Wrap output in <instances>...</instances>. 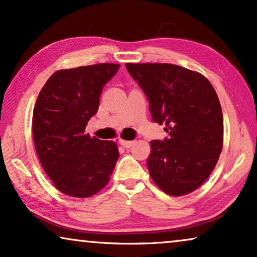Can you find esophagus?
<instances>
[{
  "mask_svg": "<svg viewBox=\"0 0 257 257\" xmlns=\"http://www.w3.org/2000/svg\"><path fill=\"white\" fill-rule=\"evenodd\" d=\"M119 144H120L121 146H124L125 149H130L133 145V142H130V140H122V139H119Z\"/></svg>",
  "mask_w": 257,
  "mask_h": 257,
  "instance_id": "esophagus-1",
  "label": "esophagus"
}]
</instances>
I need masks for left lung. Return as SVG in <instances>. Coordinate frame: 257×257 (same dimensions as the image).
Listing matches in <instances>:
<instances>
[{
    "instance_id": "8db88e82",
    "label": "left lung",
    "mask_w": 257,
    "mask_h": 257,
    "mask_svg": "<svg viewBox=\"0 0 257 257\" xmlns=\"http://www.w3.org/2000/svg\"><path fill=\"white\" fill-rule=\"evenodd\" d=\"M126 69L149 99L152 120L168 138L151 142L147 168L168 195L188 194L209 177L223 144L217 94L199 72L174 64L127 63Z\"/></svg>"
}]
</instances>
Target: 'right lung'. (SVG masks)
Returning <instances> with one entry per match:
<instances>
[{
    "label": "right lung",
    "instance_id": "obj_1",
    "mask_svg": "<svg viewBox=\"0 0 257 257\" xmlns=\"http://www.w3.org/2000/svg\"><path fill=\"white\" fill-rule=\"evenodd\" d=\"M119 64L79 66L56 71L35 104L33 136L42 167L56 188L89 198L110 181L119 158L117 144L85 135L99 97Z\"/></svg>",
    "mask_w": 257,
    "mask_h": 257
}]
</instances>
